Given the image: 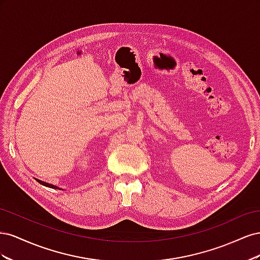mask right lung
Masks as SVG:
<instances>
[{
  "label": "right lung",
  "instance_id": "add662e5",
  "mask_svg": "<svg viewBox=\"0 0 260 260\" xmlns=\"http://www.w3.org/2000/svg\"><path fill=\"white\" fill-rule=\"evenodd\" d=\"M37 181L40 184H42V185H44V186H49V187H52V188H58L57 186H55V185H53V184H50V183H46V182H43V181H41V180H38L37 179Z\"/></svg>",
  "mask_w": 260,
  "mask_h": 260
}]
</instances>
